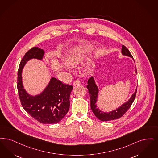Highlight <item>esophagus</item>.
<instances>
[{
    "mask_svg": "<svg viewBox=\"0 0 158 158\" xmlns=\"http://www.w3.org/2000/svg\"><path fill=\"white\" fill-rule=\"evenodd\" d=\"M80 84H81V82H80V81L79 80H76V81H74V83H73V86H74V87H76L77 85H80Z\"/></svg>",
    "mask_w": 158,
    "mask_h": 158,
    "instance_id": "esophagus-1",
    "label": "esophagus"
}]
</instances>
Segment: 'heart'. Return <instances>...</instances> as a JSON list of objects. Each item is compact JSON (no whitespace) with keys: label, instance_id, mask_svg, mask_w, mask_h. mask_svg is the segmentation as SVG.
Here are the masks:
<instances>
[{"label":"heart","instance_id":"heart-1","mask_svg":"<svg viewBox=\"0 0 158 158\" xmlns=\"http://www.w3.org/2000/svg\"><path fill=\"white\" fill-rule=\"evenodd\" d=\"M87 49H80L77 51L73 52L70 54L67 58V62L70 65L73 67H76L77 65L81 64L84 60V58L87 55ZM67 69H69L68 65L66 66Z\"/></svg>","mask_w":158,"mask_h":158}]
</instances>
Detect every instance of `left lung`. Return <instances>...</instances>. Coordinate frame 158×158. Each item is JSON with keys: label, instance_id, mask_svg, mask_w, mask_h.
<instances>
[{"label": "left lung", "instance_id": "obj_1", "mask_svg": "<svg viewBox=\"0 0 158 158\" xmlns=\"http://www.w3.org/2000/svg\"><path fill=\"white\" fill-rule=\"evenodd\" d=\"M122 55L129 56L133 60V58L131 54L130 51L128 50V49L126 48L125 46L122 45ZM137 73L136 69V73ZM87 88L89 89V93L90 96V106L92 111L94 114V115L101 121H110L113 120H116L120 118L123 116L124 113L129 110V109L131 107V105L133 103L137 91V88L135 93L131 95V98L129 99L127 102L123 103L122 106H120L119 107H118L115 110H112L108 113L104 112L103 111L100 110L99 108L97 106V102L98 100V92L99 90L98 89V87L97 86L95 80L93 77H90L88 81H87Z\"/></svg>", "mask_w": 158, "mask_h": 158}]
</instances>
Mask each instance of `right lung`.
Segmentation results:
<instances>
[{"mask_svg":"<svg viewBox=\"0 0 158 158\" xmlns=\"http://www.w3.org/2000/svg\"><path fill=\"white\" fill-rule=\"evenodd\" d=\"M45 54L43 49L34 47L23 57L18 72V91L23 108L40 123L55 124L61 121L69 109V97L73 85L63 84L54 77L41 93L32 96L27 93L22 82V69L32 59L42 61Z\"/></svg>","mask_w":158,"mask_h":158,"instance_id":"right-lung-1","label":"right lung"}]
</instances>
